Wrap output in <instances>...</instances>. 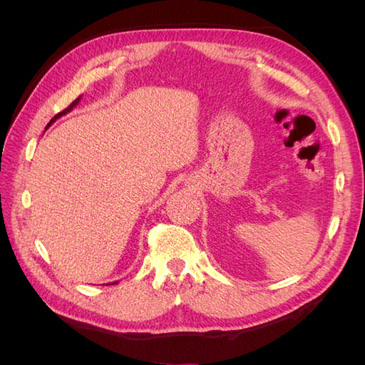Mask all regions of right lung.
I'll list each match as a JSON object with an SVG mask.
<instances>
[{
  "label": "right lung",
  "mask_w": 365,
  "mask_h": 365,
  "mask_svg": "<svg viewBox=\"0 0 365 365\" xmlns=\"http://www.w3.org/2000/svg\"><path fill=\"white\" fill-rule=\"evenodd\" d=\"M77 102H79V98H77V101H74V102H73V103H71L70 106H67V108H65V109H63V111H61L59 114H56V115H54V117H53V118L50 120V123H48V126H50V125L53 123V121H54V120H56V118H59V117H61V115H63L65 113H68V111H71V109H73V106H76V103H77Z\"/></svg>",
  "instance_id": "1"
}]
</instances>
